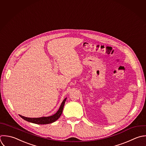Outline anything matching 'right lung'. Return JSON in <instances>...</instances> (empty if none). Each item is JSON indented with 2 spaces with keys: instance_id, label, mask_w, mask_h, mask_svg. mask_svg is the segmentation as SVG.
I'll list each match as a JSON object with an SVG mask.
<instances>
[{
  "instance_id": "obj_1",
  "label": "right lung",
  "mask_w": 146,
  "mask_h": 146,
  "mask_svg": "<svg viewBox=\"0 0 146 146\" xmlns=\"http://www.w3.org/2000/svg\"><path fill=\"white\" fill-rule=\"evenodd\" d=\"M66 99H67V98H65L63 100L58 111L53 115L49 116V117H40V118H28V117H25L20 115H19L21 118H22L25 121H28L29 122L33 123H36V124H38V125H45V124L52 123L56 121L61 116V115L62 113L64 106V105H65Z\"/></svg>"
}]
</instances>
